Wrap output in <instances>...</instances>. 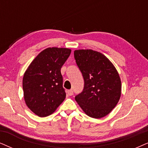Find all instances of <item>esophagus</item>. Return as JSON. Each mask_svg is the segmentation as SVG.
<instances>
[{
    "label": "esophagus",
    "mask_w": 148,
    "mask_h": 148,
    "mask_svg": "<svg viewBox=\"0 0 148 148\" xmlns=\"http://www.w3.org/2000/svg\"><path fill=\"white\" fill-rule=\"evenodd\" d=\"M66 93H67V95H68V96H71L73 95V91L72 90V89H70V90H68Z\"/></svg>",
    "instance_id": "obj_1"
}]
</instances>
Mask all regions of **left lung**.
I'll use <instances>...</instances> for the list:
<instances>
[{
    "label": "left lung",
    "mask_w": 148,
    "mask_h": 148,
    "mask_svg": "<svg viewBox=\"0 0 148 148\" xmlns=\"http://www.w3.org/2000/svg\"><path fill=\"white\" fill-rule=\"evenodd\" d=\"M74 58L85 85L75 100L89 117H105L118 103L121 83L113 63L106 56L91 49L74 50Z\"/></svg>",
    "instance_id": "1"
}]
</instances>
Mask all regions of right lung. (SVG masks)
Returning a JSON list of instances; mask_svg holds the SVG:
<instances>
[{"label": "right lung", "mask_w": 148, "mask_h": 148, "mask_svg": "<svg viewBox=\"0 0 148 148\" xmlns=\"http://www.w3.org/2000/svg\"><path fill=\"white\" fill-rule=\"evenodd\" d=\"M71 50L48 48L33 59L24 74L22 87L28 108L35 115L46 117L55 112L65 100L61 69Z\"/></svg>", "instance_id": "right-lung-1"}]
</instances>
